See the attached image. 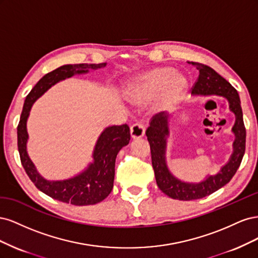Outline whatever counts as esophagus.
<instances>
[{
    "instance_id": "34e87169",
    "label": "esophagus",
    "mask_w": 258,
    "mask_h": 258,
    "mask_svg": "<svg viewBox=\"0 0 258 258\" xmlns=\"http://www.w3.org/2000/svg\"><path fill=\"white\" fill-rule=\"evenodd\" d=\"M145 134V127L141 121H135L130 127V135L132 139L142 138Z\"/></svg>"
}]
</instances>
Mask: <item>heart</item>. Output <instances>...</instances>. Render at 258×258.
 Returning a JSON list of instances; mask_svg holds the SVG:
<instances>
[{"label": "heart", "instance_id": "b5f03b06", "mask_svg": "<svg viewBox=\"0 0 258 258\" xmlns=\"http://www.w3.org/2000/svg\"><path fill=\"white\" fill-rule=\"evenodd\" d=\"M187 87L184 76L173 74L169 68H157L139 77L131 86L130 97L137 102L161 96L162 102L171 105L182 99Z\"/></svg>", "mask_w": 258, "mask_h": 258}]
</instances>
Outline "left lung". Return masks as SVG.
Masks as SVG:
<instances>
[{
	"label": "left lung",
	"mask_w": 258,
	"mask_h": 258,
	"mask_svg": "<svg viewBox=\"0 0 258 258\" xmlns=\"http://www.w3.org/2000/svg\"><path fill=\"white\" fill-rule=\"evenodd\" d=\"M196 67L199 75L195 82L191 91L195 95H218L228 100L229 108L236 115V123L232 128L236 140L233 142V154L227 165L224 166L220 173L208 177L199 184H188L178 181L169 172L166 166L165 150L166 136L168 135V116L165 113L155 114L146 129L145 135L151 146L152 165L155 172L156 182L159 189L167 196L177 200H196L209 196L227 184L236 174L245 152L246 131L243 122V114L240 105L238 91L226 81L224 77L200 62H188Z\"/></svg>",
	"instance_id": "left-lung-1"
}]
</instances>
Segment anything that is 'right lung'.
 Wrapping results in <instances>:
<instances>
[{
  "instance_id": "1",
  "label": "right lung",
  "mask_w": 258,
  "mask_h": 258,
  "mask_svg": "<svg viewBox=\"0 0 258 258\" xmlns=\"http://www.w3.org/2000/svg\"><path fill=\"white\" fill-rule=\"evenodd\" d=\"M104 66L105 63L67 64L53 70L37 82L32 90L29 92L23 104L17 127L18 151L21 165L38 189L47 196L64 204L74 206L96 205L110 195L114 183L116 156L124 145L129 143L130 129L126 123L106 128L98 140L93 152V162L87 170H85L80 175L66 181L49 182L37 173L27 153L28 116L34 101L52 85L74 74L87 73L90 69L96 70Z\"/></svg>"
}]
</instances>
